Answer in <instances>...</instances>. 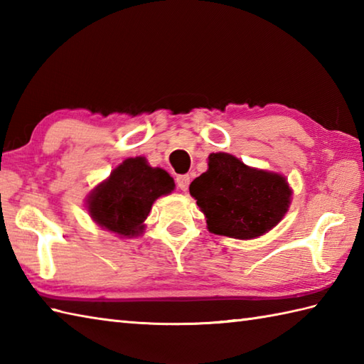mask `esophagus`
Listing matches in <instances>:
<instances>
[{"label": "esophagus", "mask_w": 364, "mask_h": 364, "mask_svg": "<svg viewBox=\"0 0 364 364\" xmlns=\"http://www.w3.org/2000/svg\"><path fill=\"white\" fill-rule=\"evenodd\" d=\"M189 183H191V176H189V175H178V176H176L178 188H180L183 192L188 191Z\"/></svg>", "instance_id": "34e87169"}]
</instances>
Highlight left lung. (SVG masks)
<instances>
[{"instance_id": "obj_1", "label": "left lung", "mask_w": 364, "mask_h": 364, "mask_svg": "<svg viewBox=\"0 0 364 364\" xmlns=\"http://www.w3.org/2000/svg\"><path fill=\"white\" fill-rule=\"evenodd\" d=\"M208 230L235 239L269 233L288 213L292 189L286 176L250 167L230 153H211L208 170L189 186Z\"/></svg>"}]
</instances>
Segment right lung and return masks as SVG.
Returning a JSON list of instances; mask_svg holds the SVG:
<instances>
[{"label":"right lung","mask_w":364,"mask_h":364,"mask_svg":"<svg viewBox=\"0 0 364 364\" xmlns=\"http://www.w3.org/2000/svg\"><path fill=\"white\" fill-rule=\"evenodd\" d=\"M173 189V178L164 168L151 167L142 156L128 158L89 192L86 210L103 230L136 237L144 233L153 203Z\"/></svg>","instance_id":"1"}]
</instances>
